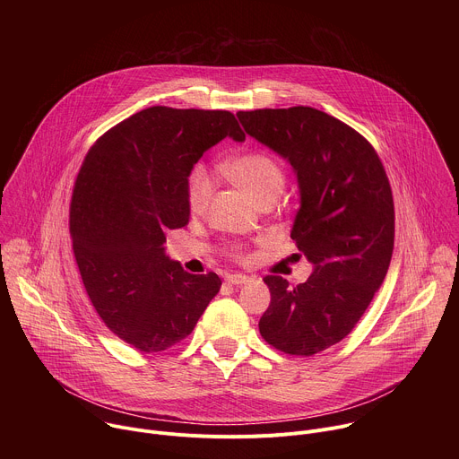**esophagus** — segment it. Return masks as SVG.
Returning a JSON list of instances; mask_svg holds the SVG:
<instances>
[{
    "label": "esophagus",
    "mask_w": 459,
    "mask_h": 459,
    "mask_svg": "<svg viewBox=\"0 0 459 459\" xmlns=\"http://www.w3.org/2000/svg\"><path fill=\"white\" fill-rule=\"evenodd\" d=\"M225 281L230 285H245L250 281V278L245 274H229V276H225Z\"/></svg>",
    "instance_id": "obj_1"
}]
</instances>
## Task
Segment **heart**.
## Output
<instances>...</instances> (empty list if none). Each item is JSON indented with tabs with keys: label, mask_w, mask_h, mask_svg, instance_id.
I'll return each instance as SVG.
<instances>
[{
	"label": "heart",
	"mask_w": 459,
	"mask_h": 459,
	"mask_svg": "<svg viewBox=\"0 0 459 459\" xmlns=\"http://www.w3.org/2000/svg\"><path fill=\"white\" fill-rule=\"evenodd\" d=\"M221 172L257 205L274 202L285 185V172L281 165L271 154L261 151L243 152L227 160L221 165ZM211 194L212 178L204 165H194L185 178V202L188 211L192 214L204 212ZM229 254L238 261L247 259V252L241 245L230 247Z\"/></svg>",
	"instance_id": "1"
}]
</instances>
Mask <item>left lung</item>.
<instances>
[{
    "instance_id": "left-lung-1",
    "label": "left lung",
    "mask_w": 459,
    "mask_h": 459,
    "mask_svg": "<svg viewBox=\"0 0 459 459\" xmlns=\"http://www.w3.org/2000/svg\"><path fill=\"white\" fill-rule=\"evenodd\" d=\"M245 133L290 161L301 207L290 238L314 264L305 283L265 276L271 305L259 334L290 356L347 338L381 287L394 248V200L374 147L312 107L239 110Z\"/></svg>"
}]
</instances>
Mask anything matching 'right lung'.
I'll list each match as a JSON object with an SVG mask.
<instances>
[{
    "instance_id": "obj_1",
    "label": "right lung",
    "mask_w": 459,
    "mask_h": 459,
    "mask_svg": "<svg viewBox=\"0 0 459 459\" xmlns=\"http://www.w3.org/2000/svg\"><path fill=\"white\" fill-rule=\"evenodd\" d=\"M245 140L229 110L149 107L108 128L78 172L69 230L85 290L108 329L140 352L185 340L220 292L165 255L188 223L186 172L223 138Z\"/></svg>"
}]
</instances>
